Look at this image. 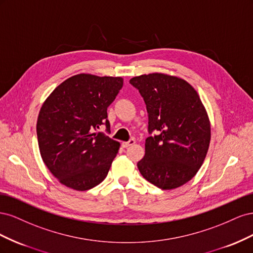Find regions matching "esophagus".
I'll use <instances>...</instances> for the list:
<instances>
[{
    "label": "esophagus",
    "mask_w": 253,
    "mask_h": 253,
    "mask_svg": "<svg viewBox=\"0 0 253 253\" xmlns=\"http://www.w3.org/2000/svg\"><path fill=\"white\" fill-rule=\"evenodd\" d=\"M135 143V139H129L128 141H124L121 143L122 148H128L129 145H133Z\"/></svg>",
    "instance_id": "obj_1"
}]
</instances>
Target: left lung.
<instances>
[{"mask_svg":"<svg viewBox=\"0 0 253 253\" xmlns=\"http://www.w3.org/2000/svg\"><path fill=\"white\" fill-rule=\"evenodd\" d=\"M139 90L149 116L145 154L137 167L153 185L171 190L192 179L200 170L211 139L208 114L194 87L162 73L129 80Z\"/></svg>","mask_w":253,"mask_h":253,"instance_id":"obj_1","label":"left lung"}]
</instances>
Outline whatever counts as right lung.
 Returning <instances> with one entry per match:
<instances>
[{
    "label": "right lung",
    "instance_id": "right-lung-1",
    "mask_svg": "<svg viewBox=\"0 0 253 253\" xmlns=\"http://www.w3.org/2000/svg\"><path fill=\"white\" fill-rule=\"evenodd\" d=\"M124 85L121 77L79 74L58 85L44 101L37 121L40 154L62 185L86 191L109 173L120 143L96 132L110 129L108 108Z\"/></svg>",
    "mask_w": 253,
    "mask_h": 253
}]
</instances>
